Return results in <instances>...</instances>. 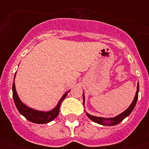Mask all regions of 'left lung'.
<instances>
[{
	"mask_svg": "<svg viewBox=\"0 0 149 149\" xmlns=\"http://www.w3.org/2000/svg\"><path fill=\"white\" fill-rule=\"evenodd\" d=\"M139 84H138V86H137V91L135 93V97H134L133 101H132V104L130 105L129 107L123 113L119 114L118 116L115 117V118H100V117H96V116H93L86 113V115L91 120H92L94 122L100 124V125H105V126H113V125H116L120 123L125 118H127V116L129 115L130 113H132V111L134 110V107L136 105L137 100H138V97H139ZM85 102V99H84V104Z\"/></svg>",
	"mask_w": 149,
	"mask_h": 149,
	"instance_id": "left-lung-1",
	"label": "left lung"
}]
</instances>
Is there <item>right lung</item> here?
I'll use <instances>...</instances> for the list:
<instances>
[{"mask_svg":"<svg viewBox=\"0 0 149 149\" xmlns=\"http://www.w3.org/2000/svg\"><path fill=\"white\" fill-rule=\"evenodd\" d=\"M16 74V73H15ZM12 91H13V98H14V101H15V106L21 114L24 116V118H26L27 120L31 121L32 123H36V124H46L49 123L52 120H53L58 115L59 113V107H60V104L63 100L65 99V97L67 96L69 91L63 96V97L61 98L58 104L54 109L52 111H47V112H44V111H39L31 109L26 105H24L21 100L19 99L18 96H17V91L15 89V79H14V83H13L12 86Z\"/></svg>","mask_w":149,"mask_h":149,"instance_id":"add662e5","label":"right lung"}]
</instances>
